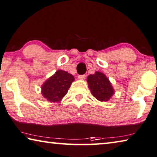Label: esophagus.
Returning a JSON list of instances; mask_svg holds the SVG:
<instances>
[{
	"label": "esophagus",
	"mask_w": 157,
	"mask_h": 157,
	"mask_svg": "<svg viewBox=\"0 0 157 157\" xmlns=\"http://www.w3.org/2000/svg\"><path fill=\"white\" fill-rule=\"evenodd\" d=\"M85 78H86L85 75H78V79H81V80H83V79H84Z\"/></svg>",
	"instance_id": "1"
}]
</instances>
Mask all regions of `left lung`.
<instances>
[{
    "instance_id": "obj_1",
    "label": "left lung",
    "mask_w": 157,
    "mask_h": 157,
    "mask_svg": "<svg viewBox=\"0 0 157 157\" xmlns=\"http://www.w3.org/2000/svg\"><path fill=\"white\" fill-rule=\"evenodd\" d=\"M87 82L92 95L98 101H108L113 96L114 91L110 80L101 72L89 75Z\"/></svg>"
}]
</instances>
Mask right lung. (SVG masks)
<instances>
[{"label":"right lung","instance_id":"1","mask_svg":"<svg viewBox=\"0 0 157 157\" xmlns=\"http://www.w3.org/2000/svg\"><path fill=\"white\" fill-rule=\"evenodd\" d=\"M74 79V77L68 72L61 70L57 71L42 86L43 96L49 101L58 103L68 93Z\"/></svg>","mask_w":157,"mask_h":157}]
</instances>
